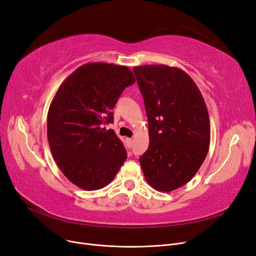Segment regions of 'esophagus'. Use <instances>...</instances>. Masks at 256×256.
Returning a JSON list of instances; mask_svg holds the SVG:
<instances>
[{
  "mask_svg": "<svg viewBox=\"0 0 256 256\" xmlns=\"http://www.w3.org/2000/svg\"><path fill=\"white\" fill-rule=\"evenodd\" d=\"M126 143H128V148H130V147L132 146V139H130V138L126 139Z\"/></svg>",
  "mask_w": 256,
  "mask_h": 256,
  "instance_id": "obj_1",
  "label": "esophagus"
}]
</instances>
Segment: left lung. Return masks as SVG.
<instances>
[{
    "label": "left lung",
    "mask_w": 256,
    "mask_h": 256,
    "mask_svg": "<svg viewBox=\"0 0 256 256\" xmlns=\"http://www.w3.org/2000/svg\"><path fill=\"white\" fill-rule=\"evenodd\" d=\"M148 119L150 146L139 158L146 182L171 192L190 182L210 142L208 108L192 78L178 67H134Z\"/></svg>",
    "instance_id": "obj_1"
}]
</instances>
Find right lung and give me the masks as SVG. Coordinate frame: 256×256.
I'll list each match as a JSON object with an SVG mask.
<instances>
[{
  "label": "right lung",
  "mask_w": 256,
  "mask_h": 256,
  "mask_svg": "<svg viewBox=\"0 0 256 256\" xmlns=\"http://www.w3.org/2000/svg\"><path fill=\"white\" fill-rule=\"evenodd\" d=\"M136 82L126 66L102 62L80 66L59 87L48 113V140L64 176L87 191L109 184L126 160L113 130V108Z\"/></svg>",
  "instance_id": "right-lung-1"
}]
</instances>
